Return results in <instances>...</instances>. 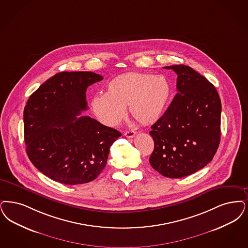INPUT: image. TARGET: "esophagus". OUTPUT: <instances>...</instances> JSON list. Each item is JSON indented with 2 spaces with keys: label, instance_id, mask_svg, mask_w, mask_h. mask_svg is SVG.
I'll list each match as a JSON object with an SVG mask.
<instances>
[{
  "label": "esophagus",
  "instance_id": "1",
  "mask_svg": "<svg viewBox=\"0 0 248 248\" xmlns=\"http://www.w3.org/2000/svg\"><path fill=\"white\" fill-rule=\"evenodd\" d=\"M136 132L135 131H133V130H128V131H126L125 133H124V136L126 137V138H128V139H132V138H134L135 136H136Z\"/></svg>",
  "mask_w": 248,
  "mask_h": 248
}]
</instances>
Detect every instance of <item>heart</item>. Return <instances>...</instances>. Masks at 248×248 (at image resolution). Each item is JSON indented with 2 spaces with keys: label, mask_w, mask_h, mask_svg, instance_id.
Masks as SVG:
<instances>
[{
  "label": "heart",
  "mask_w": 248,
  "mask_h": 248,
  "mask_svg": "<svg viewBox=\"0 0 248 248\" xmlns=\"http://www.w3.org/2000/svg\"><path fill=\"white\" fill-rule=\"evenodd\" d=\"M170 97L168 81L160 75L126 73L109 81L105 94L91 99L97 118L107 126H116L126 115L140 124H149L161 116Z\"/></svg>",
  "instance_id": "obj_1"
}]
</instances>
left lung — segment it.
Wrapping results in <instances>:
<instances>
[{
  "label": "left lung",
  "instance_id": "left-lung-1",
  "mask_svg": "<svg viewBox=\"0 0 248 248\" xmlns=\"http://www.w3.org/2000/svg\"><path fill=\"white\" fill-rule=\"evenodd\" d=\"M177 74V93L149 135L152 168L169 178H181L204 168L220 140L221 102L215 87L187 65L165 66Z\"/></svg>",
  "mask_w": 248,
  "mask_h": 248
}]
</instances>
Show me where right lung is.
Returning a JSON list of instances; mask_svg holds the SVG:
<instances>
[{
    "label": "right lung",
    "instance_id": "1",
    "mask_svg": "<svg viewBox=\"0 0 248 248\" xmlns=\"http://www.w3.org/2000/svg\"><path fill=\"white\" fill-rule=\"evenodd\" d=\"M103 78L92 72H62L37 89L24 109V137L33 165L64 185L86 184L106 166L119 131L89 116L86 91Z\"/></svg>",
    "mask_w": 248,
    "mask_h": 248
}]
</instances>
